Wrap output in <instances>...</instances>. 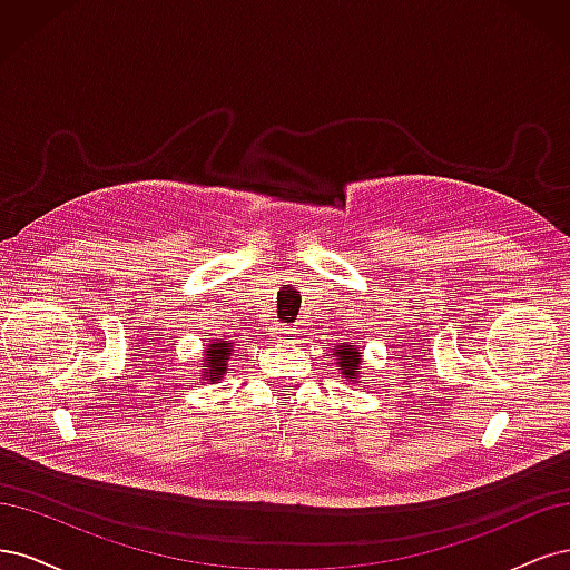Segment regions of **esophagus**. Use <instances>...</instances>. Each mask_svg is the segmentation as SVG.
Returning a JSON list of instances; mask_svg holds the SVG:
<instances>
[{"label": "esophagus", "instance_id": "obj_1", "mask_svg": "<svg viewBox=\"0 0 570 570\" xmlns=\"http://www.w3.org/2000/svg\"><path fill=\"white\" fill-rule=\"evenodd\" d=\"M275 337H278V340H292V337H295V331H292L289 325H278V327H275Z\"/></svg>", "mask_w": 570, "mask_h": 570}]
</instances>
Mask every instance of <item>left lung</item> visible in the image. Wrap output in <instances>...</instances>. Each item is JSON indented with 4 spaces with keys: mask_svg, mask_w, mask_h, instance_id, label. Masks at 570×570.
Listing matches in <instances>:
<instances>
[{
    "mask_svg": "<svg viewBox=\"0 0 570 570\" xmlns=\"http://www.w3.org/2000/svg\"><path fill=\"white\" fill-rule=\"evenodd\" d=\"M361 347L354 342H340L333 356H335V366L342 373L344 381L358 383V373H361Z\"/></svg>",
    "mask_w": 570,
    "mask_h": 570,
    "instance_id": "obj_1",
    "label": "left lung"
}]
</instances>
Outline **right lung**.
Returning a JSON list of instances; mask_svg holds the SVG:
<instances>
[{
  "label": "right lung",
  "instance_id": "1",
  "mask_svg": "<svg viewBox=\"0 0 570 570\" xmlns=\"http://www.w3.org/2000/svg\"><path fill=\"white\" fill-rule=\"evenodd\" d=\"M233 347H235L233 340H228L226 335L216 337V340H209V342L204 344L202 364H199L204 383H212L214 385V383L223 381V375L228 373V358L235 352Z\"/></svg>",
  "mask_w": 570,
  "mask_h": 570
}]
</instances>
